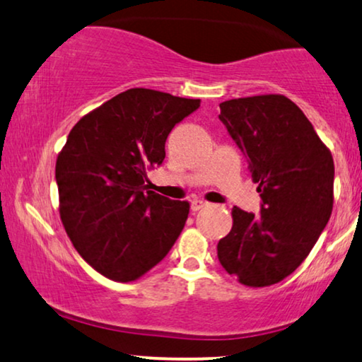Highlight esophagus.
Listing matches in <instances>:
<instances>
[{
  "label": "esophagus",
  "instance_id": "1",
  "mask_svg": "<svg viewBox=\"0 0 362 362\" xmlns=\"http://www.w3.org/2000/svg\"><path fill=\"white\" fill-rule=\"evenodd\" d=\"M205 206H206V202H203V200H193L192 205H190L192 211H198V210H202V208H205Z\"/></svg>",
  "mask_w": 362,
  "mask_h": 362
}]
</instances>
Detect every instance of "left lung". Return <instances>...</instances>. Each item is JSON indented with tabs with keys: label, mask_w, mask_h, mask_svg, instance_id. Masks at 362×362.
<instances>
[{
	"label": "left lung",
	"mask_w": 362,
	"mask_h": 362,
	"mask_svg": "<svg viewBox=\"0 0 362 362\" xmlns=\"http://www.w3.org/2000/svg\"><path fill=\"white\" fill-rule=\"evenodd\" d=\"M220 110V121L259 185L261 213L233 208V228L218 243V259L241 284L266 287L290 276L327 226L333 210V157L287 96L228 100Z\"/></svg>",
	"instance_id": "1"
}]
</instances>
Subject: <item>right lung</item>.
Listing matches in <instances>:
<instances>
[{
  "mask_svg": "<svg viewBox=\"0 0 362 362\" xmlns=\"http://www.w3.org/2000/svg\"><path fill=\"white\" fill-rule=\"evenodd\" d=\"M200 100L131 88L83 116L55 164L60 220L78 254L101 276L131 282L167 256L190 211L146 185L164 162L175 124Z\"/></svg>",
  "mask_w": 362,
  "mask_h": 362,
  "instance_id": "1",
  "label": "right lung"
}]
</instances>
